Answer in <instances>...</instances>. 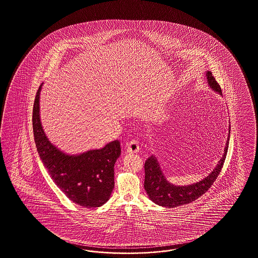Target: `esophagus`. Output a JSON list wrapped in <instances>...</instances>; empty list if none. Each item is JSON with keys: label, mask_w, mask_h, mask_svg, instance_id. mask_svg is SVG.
Returning a JSON list of instances; mask_svg holds the SVG:
<instances>
[{"label": "esophagus", "mask_w": 258, "mask_h": 258, "mask_svg": "<svg viewBox=\"0 0 258 258\" xmlns=\"http://www.w3.org/2000/svg\"><path fill=\"white\" fill-rule=\"evenodd\" d=\"M126 152L128 154H136L139 152V143L137 140H132L126 144Z\"/></svg>", "instance_id": "esophagus-1"}]
</instances>
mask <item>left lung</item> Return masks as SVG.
Masks as SVG:
<instances>
[{"label":"left lung","mask_w":258,"mask_h":258,"mask_svg":"<svg viewBox=\"0 0 258 258\" xmlns=\"http://www.w3.org/2000/svg\"><path fill=\"white\" fill-rule=\"evenodd\" d=\"M206 77L210 87L217 92L222 94L221 86L212 76V73L207 72ZM227 150L228 139L227 147L225 149V154L219 161V164L216 166L214 171L202 181L197 182L196 184L187 186H175L169 183L162 174L155 156L149 157L145 162L144 187L147 194L155 204L167 207H176L194 202L198 198L203 196L216 180L225 163Z\"/></svg>","instance_id":"8db88e82"}]
</instances>
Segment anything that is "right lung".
Instances as JSON below:
<instances>
[{
    "instance_id": "add662e5",
    "label": "right lung",
    "mask_w": 258,
    "mask_h": 258,
    "mask_svg": "<svg viewBox=\"0 0 258 258\" xmlns=\"http://www.w3.org/2000/svg\"><path fill=\"white\" fill-rule=\"evenodd\" d=\"M37 90L32 110V127L37 152L53 182L73 203L87 208L105 204L114 188V164L121 155V145L115 140L100 150L80 155H67L50 143L39 118Z\"/></svg>"
}]
</instances>
